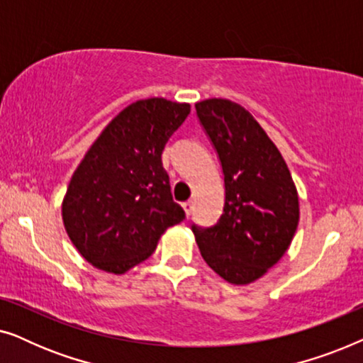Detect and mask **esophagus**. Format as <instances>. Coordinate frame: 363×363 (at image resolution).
Listing matches in <instances>:
<instances>
[{
    "label": "esophagus",
    "instance_id": "1",
    "mask_svg": "<svg viewBox=\"0 0 363 363\" xmlns=\"http://www.w3.org/2000/svg\"><path fill=\"white\" fill-rule=\"evenodd\" d=\"M182 206H183V210H185L186 216H190V215H191V210H193V201H185V203H182Z\"/></svg>",
    "mask_w": 363,
    "mask_h": 363
}]
</instances>
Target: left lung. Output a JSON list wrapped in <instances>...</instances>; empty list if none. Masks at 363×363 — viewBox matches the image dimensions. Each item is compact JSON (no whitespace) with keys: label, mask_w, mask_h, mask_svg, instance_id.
<instances>
[{"label":"left lung","mask_w":363,"mask_h":363,"mask_svg":"<svg viewBox=\"0 0 363 363\" xmlns=\"http://www.w3.org/2000/svg\"><path fill=\"white\" fill-rule=\"evenodd\" d=\"M195 107L220 157L225 208L215 226L191 230L216 274L231 284H250L291 246L299 195L281 152L245 107L228 99H206Z\"/></svg>","instance_id":"left-lung-1"}]
</instances>
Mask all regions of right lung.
Returning a JSON list of instances; mask_svg holds the SVG:
<instances>
[{"instance_id": "right-lung-1", "label": "right lung", "mask_w": 363, "mask_h": 363, "mask_svg": "<svg viewBox=\"0 0 363 363\" xmlns=\"http://www.w3.org/2000/svg\"><path fill=\"white\" fill-rule=\"evenodd\" d=\"M190 104L142 99L108 122L69 182L62 221L94 267L123 274L152 256L168 228L185 220L173 201L162 152Z\"/></svg>"}]
</instances>
